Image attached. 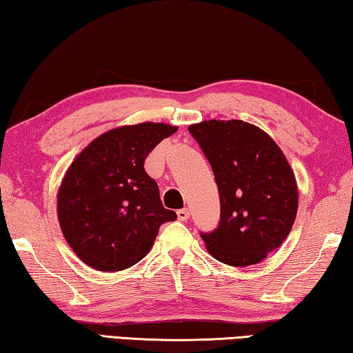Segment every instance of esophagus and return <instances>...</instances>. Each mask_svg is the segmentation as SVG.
I'll use <instances>...</instances> for the list:
<instances>
[{"instance_id": "esophagus-1", "label": "esophagus", "mask_w": 353, "mask_h": 353, "mask_svg": "<svg viewBox=\"0 0 353 353\" xmlns=\"http://www.w3.org/2000/svg\"><path fill=\"white\" fill-rule=\"evenodd\" d=\"M188 218H190L188 208H181V210H177V219L179 221H187Z\"/></svg>"}]
</instances>
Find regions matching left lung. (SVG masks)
<instances>
[{
	"mask_svg": "<svg viewBox=\"0 0 353 353\" xmlns=\"http://www.w3.org/2000/svg\"><path fill=\"white\" fill-rule=\"evenodd\" d=\"M212 165L221 219L201 234L207 250L230 266L256 265L280 248L297 213V183L270 135L241 119H210L188 128Z\"/></svg>",
	"mask_w": 353,
	"mask_h": 353,
	"instance_id": "obj_1",
	"label": "left lung"
}]
</instances>
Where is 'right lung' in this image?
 <instances>
[{
    "label": "right lung",
    "mask_w": 353,
    "mask_h": 353,
    "mask_svg": "<svg viewBox=\"0 0 353 353\" xmlns=\"http://www.w3.org/2000/svg\"><path fill=\"white\" fill-rule=\"evenodd\" d=\"M177 130L165 123L121 126L99 135L77 155L57 193L62 234L97 271H121L151 250L160 225L177 214L160 201L145 171L149 152Z\"/></svg>",
    "instance_id": "obj_1"
}]
</instances>
